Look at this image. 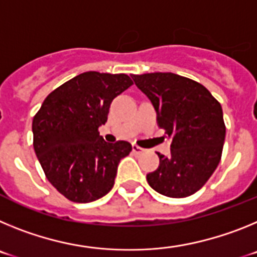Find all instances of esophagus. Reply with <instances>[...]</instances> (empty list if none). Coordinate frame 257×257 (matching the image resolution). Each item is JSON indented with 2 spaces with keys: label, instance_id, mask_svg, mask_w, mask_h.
Returning a JSON list of instances; mask_svg holds the SVG:
<instances>
[{
  "label": "esophagus",
  "instance_id": "1",
  "mask_svg": "<svg viewBox=\"0 0 257 257\" xmlns=\"http://www.w3.org/2000/svg\"><path fill=\"white\" fill-rule=\"evenodd\" d=\"M133 152H134V153H136V154H142L143 152H144V149L140 148L139 145H135V144H134V145H133Z\"/></svg>",
  "mask_w": 257,
  "mask_h": 257
}]
</instances>
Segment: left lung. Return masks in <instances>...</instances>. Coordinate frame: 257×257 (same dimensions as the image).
I'll return each instance as SVG.
<instances>
[{"instance_id": "1", "label": "left lung", "mask_w": 257, "mask_h": 257, "mask_svg": "<svg viewBox=\"0 0 257 257\" xmlns=\"http://www.w3.org/2000/svg\"><path fill=\"white\" fill-rule=\"evenodd\" d=\"M135 85L149 97L157 123L172 138L171 154L147 175L156 192L184 198L198 192L221 160L225 123L219 101L201 83L175 73L133 74Z\"/></svg>"}]
</instances>
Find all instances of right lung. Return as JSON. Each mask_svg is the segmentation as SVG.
Returning <instances> with one entry per match:
<instances>
[{
    "label": "right lung",
    "instance_id": "1",
    "mask_svg": "<svg viewBox=\"0 0 257 257\" xmlns=\"http://www.w3.org/2000/svg\"><path fill=\"white\" fill-rule=\"evenodd\" d=\"M127 74L85 72L50 92L32 122L33 148L47 180L72 202L87 203L114 185L130 143L99 135L117 95L133 85Z\"/></svg>",
    "mask_w": 257,
    "mask_h": 257
}]
</instances>
